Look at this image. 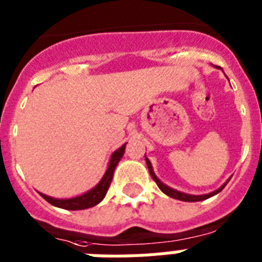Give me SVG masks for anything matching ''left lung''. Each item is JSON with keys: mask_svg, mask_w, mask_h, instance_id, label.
I'll return each instance as SVG.
<instances>
[{"mask_svg": "<svg viewBox=\"0 0 262 262\" xmlns=\"http://www.w3.org/2000/svg\"><path fill=\"white\" fill-rule=\"evenodd\" d=\"M145 162H147V166H148V170H149V174H151V177L154 178V181L156 182V185L159 186V189L162 191H163L164 194H167L168 197H171V199H175V200H181V201H187V203H195V201H203V200H207L209 199V197H212V195L217 194L219 191H222L224 189V186L227 185V182L230 181L228 179L227 182L223 183L222 186L217 189V190L212 191V193H208V194H200V195H195V194H187V193H183V191H179V190H175V189H172V187L167 186V185H164L162 181H160L158 177H156V174L154 172V168H152V164L151 162H149V159H148L147 156H145Z\"/></svg>", "mask_w": 262, "mask_h": 262, "instance_id": "1", "label": "left lung"}]
</instances>
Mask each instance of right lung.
<instances>
[{
	"mask_svg": "<svg viewBox=\"0 0 262 262\" xmlns=\"http://www.w3.org/2000/svg\"><path fill=\"white\" fill-rule=\"evenodd\" d=\"M125 147H126V143L123 144L121 148H118L117 151L113 152L106 172L102 177V179L99 181L98 185L92 187L91 190L85 191L83 194L76 195V197H72V199H54V197L43 194V193H39V194L42 195L43 199L46 200L47 203H50L51 205L62 208V209H68V211H80V209H87V208L98 205L104 199V195H106L107 190L110 187L115 167H117V164L119 163V160L122 159L123 154H125Z\"/></svg>",
	"mask_w": 262,
	"mask_h": 262,
	"instance_id": "right-lung-1",
	"label": "right lung"
}]
</instances>
